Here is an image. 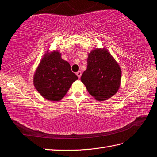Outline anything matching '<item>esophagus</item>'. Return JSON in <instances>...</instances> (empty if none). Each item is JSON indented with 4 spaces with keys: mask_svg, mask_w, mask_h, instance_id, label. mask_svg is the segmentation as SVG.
I'll list each match as a JSON object with an SVG mask.
<instances>
[{
    "mask_svg": "<svg viewBox=\"0 0 157 157\" xmlns=\"http://www.w3.org/2000/svg\"><path fill=\"white\" fill-rule=\"evenodd\" d=\"M76 75H77V76H78V77L79 78H81V75H82V72H81V71H78L76 73Z\"/></svg>",
    "mask_w": 157,
    "mask_h": 157,
    "instance_id": "34e87169",
    "label": "esophagus"
}]
</instances>
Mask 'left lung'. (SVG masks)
<instances>
[{"mask_svg":"<svg viewBox=\"0 0 157 157\" xmlns=\"http://www.w3.org/2000/svg\"><path fill=\"white\" fill-rule=\"evenodd\" d=\"M121 71L105 48H95L88 54L87 68L81 80L88 92L99 101L109 99L119 89Z\"/></svg>","mask_w":157,"mask_h":157,"instance_id":"left-lung-1","label":"left lung"}]
</instances>
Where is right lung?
Here are the masks:
<instances>
[{"instance_id":"add662e5","label":"right lung","mask_w":157,"mask_h":157,"mask_svg":"<svg viewBox=\"0 0 157 157\" xmlns=\"http://www.w3.org/2000/svg\"><path fill=\"white\" fill-rule=\"evenodd\" d=\"M78 78L71 65L56 50L44 55L33 76V85L40 95L52 101H59Z\"/></svg>"}]
</instances>
